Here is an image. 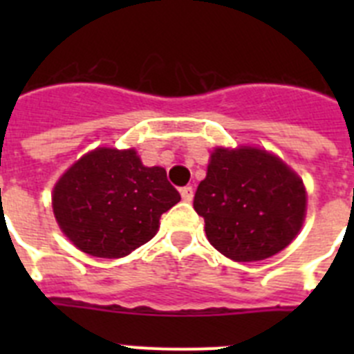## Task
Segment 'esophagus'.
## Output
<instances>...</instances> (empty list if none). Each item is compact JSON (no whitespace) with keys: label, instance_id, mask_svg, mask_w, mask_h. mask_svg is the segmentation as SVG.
Returning a JSON list of instances; mask_svg holds the SVG:
<instances>
[{"label":"esophagus","instance_id":"esophagus-1","mask_svg":"<svg viewBox=\"0 0 354 354\" xmlns=\"http://www.w3.org/2000/svg\"><path fill=\"white\" fill-rule=\"evenodd\" d=\"M193 195H195V192H193L192 186H186V187H183V189H180V196H183L184 202H192Z\"/></svg>","mask_w":354,"mask_h":354}]
</instances>
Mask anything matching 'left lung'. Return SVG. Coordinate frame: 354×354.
Wrapping results in <instances>:
<instances>
[{"mask_svg": "<svg viewBox=\"0 0 354 354\" xmlns=\"http://www.w3.org/2000/svg\"><path fill=\"white\" fill-rule=\"evenodd\" d=\"M193 207L218 252L237 262H257L296 239L305 223L306 189L301 177L270 150L214 147Z\"/></svg>", "mask_w": 354, "mask_h": 354, "instance_id": "obj_1", "label": "left lung"}]
</instances>
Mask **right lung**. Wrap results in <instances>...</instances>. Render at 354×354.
<instances>
[{
	"label": "right lung",
	"mask_w": 354,
	"mask_h": 354,
	"mask_svg": "<svg viewBox=\"0 0 354 354\" xmlns=\"http://www.w3.org/2000/svg\"><path fill=\"white\" fill-rule=\"evenodd\" d=\"M180 200L167 170L145 167L136 149L97 147L53 186L56 223L81 252L120 259L149 243L162 212Z\"/></svg>",
	"instance_id": "add662e5"
}]
</instances>
